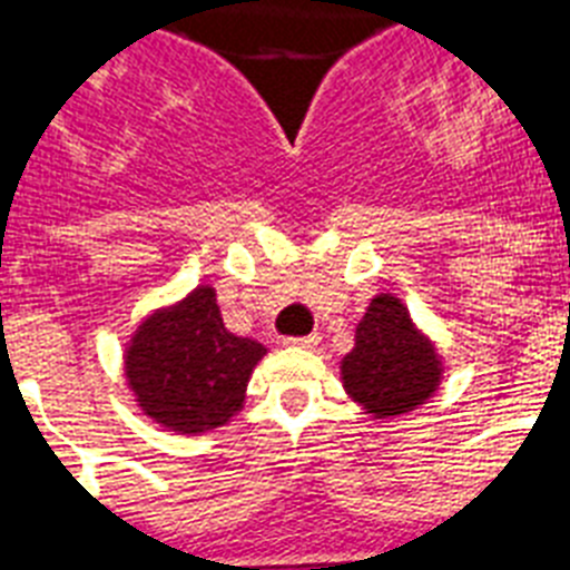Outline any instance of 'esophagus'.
I'll return each mask as SVG.
<instances>
[{
  "mask_svg": "<svg viewBox=\"0 0 570 570\" xmlns=\"http://www.w3.org/2000/svg\"><path fill=\"white\" fill-rule=\"evenodd\" d=\"M322 342V336H315V333H309V336H298V338H286V347H301V351H313L315 344Z\"/></svg>",
  "mask_w": 570,
  "mask_h": 570,
  "instance_id": "esophagus-1",
  "label": "esophagus"
}]
</instances>
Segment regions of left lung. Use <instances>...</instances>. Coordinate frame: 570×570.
I'll return each instance as SVG.
<instances>
[{
  "label": "left lung",
  "mask_w": 570,
  "mask_h": 570,
  "mask_svg": "<svg viewBox=\"0 0 570 570\" xmlns=\"http://www.w3.org/2000/svg\"><path fill=\"white\" fill-rule=\"evenodd\" d=\"M338 367L347 396L374 420L411 414L432 400L443 382L438 347L391 293L371 298L356 324V344Z\"/></svg>",
  "instance_id": "obj_1"
}]
</instances>
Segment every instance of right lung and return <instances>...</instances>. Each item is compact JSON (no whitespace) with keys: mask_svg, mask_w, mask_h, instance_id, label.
<instances>
[{"mask_svg":"<svg viewBox=\"0 0 570 570\" xmlns=\"http://www.w3.org/2000/svg\"><path fill=\"white\" fill-rule=\"evenodd\" d=\"M263 356L261 342L228 333L217 289L203 284L138 324L124 351V376L153 423L167 432L203 434L243 409Z\"/></svg>","mask_w":570,"mask_h":570,"instance_id":"right-lung-1","label":"right lung"}]
</instances>
